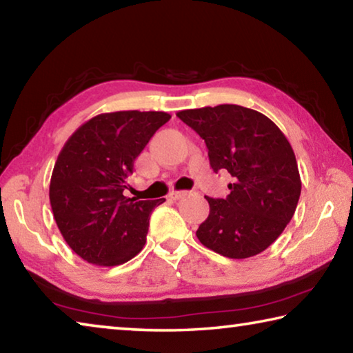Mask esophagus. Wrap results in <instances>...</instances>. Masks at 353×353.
I'll return each instance as SVG.
<instances>
[{
    "label": "esophagus",
    "mask_w": 353,
    "mask_h": 353,
    "mask_svg": "<svg viewBox=\"0 0 353 353\" xmlns=\"http://www.w3.org/2000/svg\"><path fill=\"white\" fill-rule=\"evenodd\" d=\"M185 194H187V191H171V193H170V199H171V201H177V199L183 198Z\"/></svg>",
    "instance_id": "esophagus-1"
}]
</instances>
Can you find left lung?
<instances>
[{
    "mask_svg": "<svg viewBox=\"0 0 353 353\" xmlns=\"http://www.w3.org/2000/svg\"><path fill=\"white\" fill-rule=\"evenodd\" d=\"M199 134L214 172L234 177L225 199L208 198L210 213L196 230L205 248L249 259L277 240L301 196L296 155L282 130L263 113L235 104L177 112Z\"/></svg>",
    "mask_w": 353,
    "mask_h": 353,
    "instance_id": "8db88e82",
    "label": "left lung"
}]
</instances>
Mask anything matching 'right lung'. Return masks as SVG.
<instances>
[{"instance_id": "add662e5", "label": "right lung", "mask_w": 353, "mask_h": 353, "mask_svg": "<svg viewBox=\"0 0 353 353\" xmlns=\"http://www.w3.org/2000/svg\"><path fill=\"white\" fill-rule=\"evenodd\" d=\"M171 115L123 110L101 113L65 143L50 183V202L63 240L92 265L129 261L146 243L149 214L165 202L123 194L134 162Z\"/></svg>"}]
</instances>
